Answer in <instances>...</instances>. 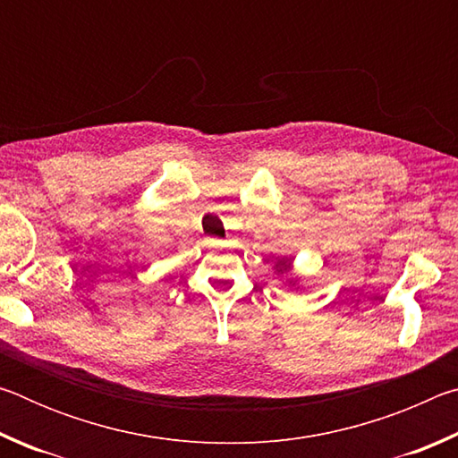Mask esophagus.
I'll list each match as a JSON object with an SVG mask.
<instances>
[{
	"mask_svg": "<svg viewBox=\"0 0 458 458\" xmlns=\"http://www.w3.org/2000/svg\"><path fill=\"white\" fill-rule=\"evenodd\" d=\"M224 242H222V240H218V238H210V240H208V246H212V248H218V246H222Z\"/></svg>",
	"mask_w": 458,
	"mask_h": 458,
	"instance_id": "obj_1",
	"label": "esophagus"
}]
</instances>
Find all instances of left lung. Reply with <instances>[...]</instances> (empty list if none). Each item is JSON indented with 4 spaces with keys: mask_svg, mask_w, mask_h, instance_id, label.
<instances>
[{
    "mask_svg": "<svg viewBox=\"0 0 458 458\" xmlns=\"http://www.w3.org/2000/svg\"><path fill=\"white\" fill-rule=\"evenodd\" d=\"M291 268H293V259H278L276 260V265H275V273L276 275H286V273H291ZM286 283L289 284H294L297 283V278H286Z\"/></svg>",
    "mask_w": 458,
    "mask_h": 458,
    "instance_id": "8db88e82",
    "label": "left lung"
}]
</instances>
